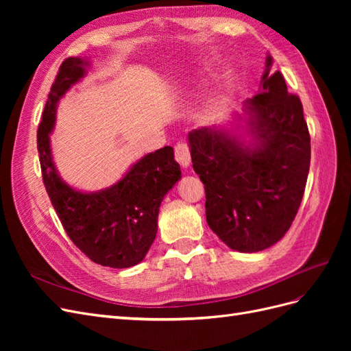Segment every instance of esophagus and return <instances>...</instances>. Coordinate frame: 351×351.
Wrapping results in <instances>:
<instances>
[{
  "label": "esophagus",
  "instance_id": "obj_1",
  "mask_svg": "<svg viewBox=\"0 0 351 351\" xmlns=\"http://www.w3.org/2000/svg\"><path fill=\"white\" fill-rule=\"evenodd\" d=\"M174 152H176L177 162L182 165L183 168H187L190 165V161H192V158H190L189 146L186 143H177Z\"/></svg>",
  "mask_w": 351,
  "mask_h": 351
}]
</instances>
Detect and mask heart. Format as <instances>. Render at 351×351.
<instances>
[{
  "label": "heart",
  "instance_id": "1",
  "mask_svg": "<svg viewBox=\"0 0 351 351\" xmlns=\"http://www.w3.org/2000/svg\"><path fill=\"white\" fill-rule=\"evenodd\" d=\"M222 110H224V99H222L221 95H217V97L210 98L209 102L205 105L204 111H202V119L205 121L215 120L222 112Z\"/></svg>",
  "mask_w": 351,
  "mask_h": 351
}]
</instances>
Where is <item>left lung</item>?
Segmentation results:
<instances>
[{
	"label": "left lung",
	"mask_w": 351,
	"mask_h": 351,
	"mask_svg": "<svg viewBox=\"0 0 351 351\" xmlns=\"http://www.w3.org/2000/svg\"><path fill=\"white\" fill-rule=\"evenodd\" d=\"M271 66L268 56L259 93L244 102L246 120L239 115L246 127L189 133L193 169L205 184L208 226L243 253L268 249L289 231L311 165L303 105Z\"/></svg>",
	"instance_id": "8db88e82"
}]
</instances>
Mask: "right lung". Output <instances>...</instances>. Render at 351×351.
<instances>
[{
  "label": "right lung",
  "mask_w": 351,
  "mask_h": 351,
  "mask_svg": "<svg viewBox=\"0 0 351 351\" xmlns=\"http://www.w3.org/2000/svg\"><path fill=\"white\" fill-rule=\"evenodd\" d=\"M89 61L70 57L62 61L52 83L38 129L42 178L67 236L95 263L130 268L143 261L158 231L164 196L182 178L171 146L145 155L125 176L99 192L84 193L58 176L52 161L49 134L56 124L60 98L84 74Z\"/></svg>",
  "instance_id": "obj_1"
}]
</instances>
